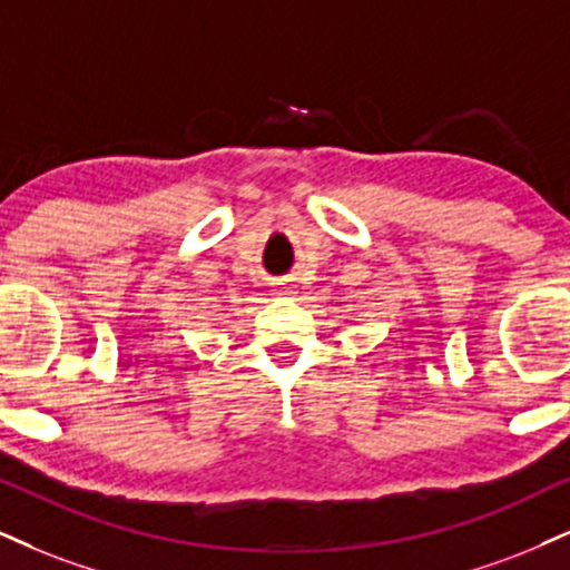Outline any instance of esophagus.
I'll return each instance as SVG.
<instances>
[{
  "label": "esophagus",
  "instance_id": "34e87169",
  "mask_svg": "<svg viewBox=\"0 0 570 570\" xmlns=\"http://www.w3.org/2000/svg\"><path fill=\"white\" fill-rule=\"evenodd\" d=\"M274 285H277L279 296H293V293H296V287L287 283V279H277V283H274Z\"/></svg>",
  "mask_w": 570,
  "mask_h": 570
}]
</instances>
